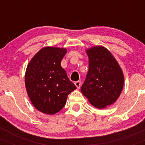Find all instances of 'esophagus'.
<instances>
[{"instance_id":"obj_1","label":"esophagus","mask_w":145,"mask_h":145,"mask_svg":"<svg viewBox=\"0 0 145 145\" xmlns=\"http://www.w3.org/2000/svg\"><path fill=\"white\" fill-rule=\"evenodd\" d=\"M75 85L76 86V87H77L78 89H80L81 86V82L80 81H76V82H75Z\"/></svg>"}]
</instances>
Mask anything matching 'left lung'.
Instances as JSON below:
<instances>
[{
	"label": "left lung",
	"instance_id": "left-lung-1",
	"mask_svg": "<svg viewBox=\"0 0 145 145\" xmlns=\"http://www.w3.org/2000/svg\"><path fill=\"white\" fill-rule=\"evenodd\" d=\"M89 71L81 87L82 94L97 108L112 104L120 95L124 77L117 61L107 49L88 50Z\"/></svg>",
	"mask_w": 145,
	"mask_h": 145
}]
</instances>
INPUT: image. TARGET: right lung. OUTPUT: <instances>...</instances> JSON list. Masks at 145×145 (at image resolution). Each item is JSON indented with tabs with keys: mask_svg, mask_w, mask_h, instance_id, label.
Wrapping results in <instances>:
<instances>
[{
	"mask_svg": "<svg viewBox=\"0 0 145 145\" xmlns=\"http://www.w3.org/2000/svg\"><path fill=\"white\" fill-rule=\"evenodd\" d=\"M67 50L42 48L29 63L25 84L33 106L48 114L59 112L65 106L67 95L76 89L61 65Z\"/></svg>",
	"mask_w": 145,
	"mask_h": 145,
	"instance_id": "1",
	"label": "right lung"
}]
</instances>
